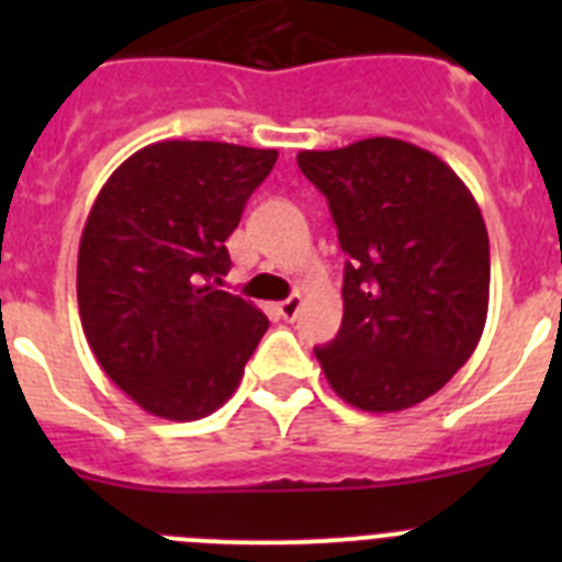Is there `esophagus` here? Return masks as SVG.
<instances>
[{
    "instance_id": "34e87169",
    "label": "esophagus",
    "mask_w": 562,
    "mask_h": 562,
    "mask_svg": "<svg viewBox=\"0 0 562 562\" xmlns=\"http://www.w3.org/2000/svg\"><path fill=\"white\" fill-rule=\"evenodd\" d=\"M297 312H301V295H290L286 301L278 304V315L284 317V321H295Z\"/></svg>"
}]
</instances>
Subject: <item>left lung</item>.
<instances>
[{
    "label": "left lung",
    "instance_id": "8db88e82",
    "mask_svg": "<svg viewBox=\"0 0 562 562\" xmlns=\"http://www.w3.org/2000/svg\"><path fill=\"white\" fill-rule=\"evenodd\" d=\"M329 200L342 270V324L315 349L340 400L394 414L428 400L470 360L490 306V238L479 202L436 154L369 137L301 151Z\"/></svg>",
    "mask_w": 562,
    "mask_h": 562
}]
</instances>
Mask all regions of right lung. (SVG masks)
<instances>
[{
	"label": "right lung",
	"mask_w": 562,
	"mask_h": 562,
	"mask_svg": "<svg viewBox=\"0 0 562 562\" xmlns=\"http://www.w3.org/2000/svg\"><path fill=\"white\" fill-rule=\"evenodd\" d=\"M276 148L162 140L106 180L78 247V312L109 380L143 411L193 422L222 408L267 315L216 290L227 236Z\"/></svg>",
	"instance_id": "add662e5"
}]
</instances>
